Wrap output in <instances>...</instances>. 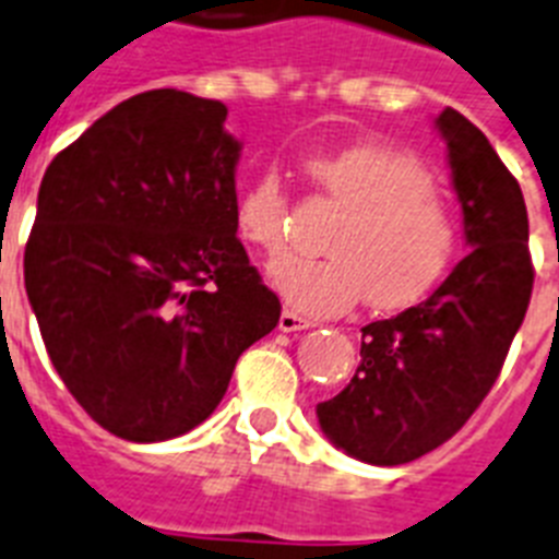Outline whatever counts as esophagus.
Listing matches in <instances>:
<instances>
[{
    "label": "esophagus",
    "mask_w": 559,
    "mask_h": 559,
    "mask_svg": "<svg viewBox=\"0 0 559 559\" xmlns=\"http://www.w3.org/2000/svg\"><path fill=\"white\" fill-rule=\"evenodd\" d=\"M306 329H313V322L306 320V317H299V313L294 311L280 313V331H285V334H294V331H306Z\"/></svg>",
    "instance_id": "1"
}]
</instances>
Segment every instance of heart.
<instances>
[{
    "label": "heart",
    "mask_w": 559,
    "mask_h": 559,
    "mask_svg": "<svg viewBox=\"0 0 559 559\" xmlns=\"http://www.w3.org/2000/svg\"><path fill=\"white\" fill-rule=\"evenodd\" d=\"M302 170L325 197L343 205L322 260H280L269 276L290 308L336 317L366 297L391 311L423 299L456 253V214L435 174L412 154L385 145H348L311 154ZM288 193L274 170L242 188L234 205L239 239L276 257L285 246Z\"/></svg>",
    "instance_id": "obj_1"
}]
</instances>
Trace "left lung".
I'll list each match as a JSON object with an SVG mask.
<instances>
[{
	"label": "left lung",
	"instance_id": "left-lung-1",
	"mask_svg": "<svg viewBox=\"0 0 559 559\" xmlns=\"http://www.w3.org/2000/svg\"><path fill=\"white\" fill-rule=\"evenodd\" d=\"M435 124L472 251L426 302L366 325L357 373L317 405L322 435L371 465L412 463L465 426L500 377L532 299L518 179L463 114L445 108Z\"/></svg>",
	"mask_w": 559,
	"mask_h": 559
}]
</instances>
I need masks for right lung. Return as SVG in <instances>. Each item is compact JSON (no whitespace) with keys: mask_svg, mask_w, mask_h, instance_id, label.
<instances>
[{"mask_svg":"<svg viewBox=\"0 0 559 559\" xmlns=\"http://www.w3.org/2000/svg\"><path fill=\"white\" fill-rule=\"evenodd\" d=\"M216 99L159 87L48 165L27 302L73 400L110 435L163 442L214 414L239 354L280 322L237 239L242 142Z\"/></svg>","mask_w":559,"mask_h":559,"instance_id":"1","label":"right lung"}]
</instances>
